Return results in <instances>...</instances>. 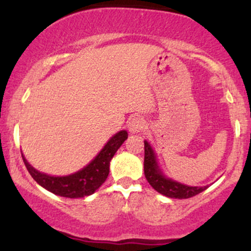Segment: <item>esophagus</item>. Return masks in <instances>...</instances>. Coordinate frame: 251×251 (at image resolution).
Masks as SVG:
<instances>
[{"instance_id": "esophagus-1", "label": "esophagus", "mask_w": 251, "mask_h": 251, "mask_svg": "<svg viewBox=\"0 0 251 251\" xmlns=\"http://www.w3.org/2000/svg\"><path fill=\"white\" fill-rule=\"evenodd\" d=\"M127 126L128 131L131 132L132 134L139 133V132H142L144 127H145V120H144L142 117H133L128 122Z\"/></svg>"}]
</instances>
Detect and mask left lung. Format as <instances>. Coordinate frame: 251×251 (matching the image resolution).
Here are the masks:
<instances>
[{"instance_id": "1", "label": "left lung", "mask_w": 251, "mask_h": 251, "mask_svg": "<svg viewBox=\"0 0 251 251\" xmlns=\"http://www.w3.org/2000/svg\"><path fill=\"white\" fill-rule=\"evenodd\" d=\"M144 148H145V157H144V174L150 185L153 188L155 191L162 194L170 198H190L194 196L201 194L208 186H188L184 184L178 183L170 178L165 177L155 159V154L152 150L151 145L148 142H144Z\"/></svg>"}]
</instances>
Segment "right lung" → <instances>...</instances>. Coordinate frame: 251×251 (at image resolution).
<instances>
[{"label": "right lung", "mask_w": 251, "mask_h": 251, "mask_svg": "<svg viewBox=\"0 0 251 251\" xmlns=\"http://www.w3.org/2000/svg\"><path fill=\"white\" fill-rule=\"evenodd\" d=\"M127 137L128 134L126 131L118 132L86 168L65 177H53L41 174L25 160L24 154L22 159L31 177L42 188L61 197L81 198L94 194L102 185L109 174V162Z\"/></svg>", "instance_id": "add662e5"}]
</instances>
